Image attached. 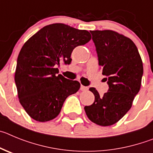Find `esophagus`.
Instances as JSON below:
<instances>
[{
    "instance_id": "obj_1",
    "label": "esophagus",
    "mask_w": 153,
    "mask_h": 153,
    "mask_svg": "<svg viewBox=\"0 0 153 153\" xmlns=\"http://www.w3.org/2000/svg\"><path fill=\"white\" fill-rule=\"evenodd\" d=\"M88 89V88L86 86H84V85H81V88H80V90L82 91H87Z\"/></svg>"
}]
</instances>
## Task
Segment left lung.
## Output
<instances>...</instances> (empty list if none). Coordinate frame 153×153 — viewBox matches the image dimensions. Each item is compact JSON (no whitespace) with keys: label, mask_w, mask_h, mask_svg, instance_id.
<instances>
[{"label":"left lung","mask_w":153,"mask_h":153,"mask_svg":"<svg viewBox=\"0 0 153 153\" xmlns=\"http://www.w3.org/2000/svg\"><path fill=\"white\" fill-rule=\"evenodd\" d=\"M90 32L109 90L100 96L96 88H90L94 101L91 105L85 106V111L93 123L111 126L131 108L141 87L143 62L137 46L123 34L111 30Z\"/></svg>","instance_id":"obj_1"}]
</instances>
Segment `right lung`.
Returning a JSON list of instances; mask_svg holds the SVG:
<instances>
[{"label": "right lung", "mask_w": 153, "mask_h": 153, "mask_svg": "<svg viewBox=\"0 0 153 153\" xmlns=\"http://www.w3.org/2000/svg\"><path fill=\"white\" fill-rule=\"evenodd\" d=\"M88 31L64 23L42 27L22 47L15 71L19 101L29 116L46 122L59 114L65 100L79 90L80 83L57 75L60 61L69 64L76 46L88 42Z\"/></svg>", "instance_id": "right-lung-1"}]
</instances>
